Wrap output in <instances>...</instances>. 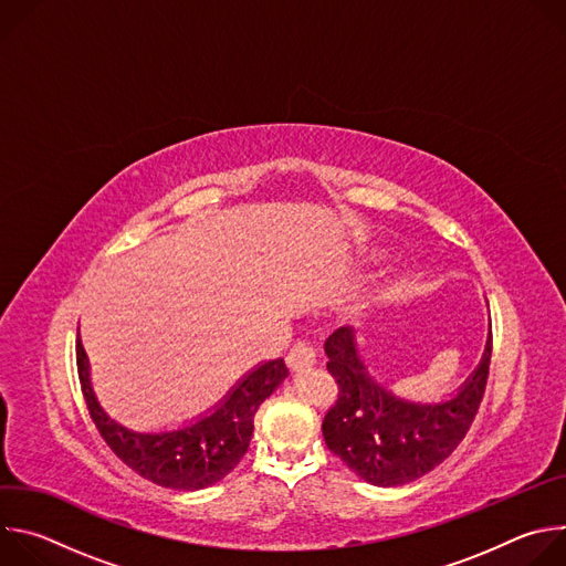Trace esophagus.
<instances>
[{"instance_id":"esophagus-1","label":"esophagus","mask_w":566,"mask_h":566,"mask_svg":"<svg viewBox=\"0 0 566 566\" xmlns=\"http://www.w3.org/2000/svg\"><path fill=\"white\" fill-rule=\"evenodd\" d=\"M315 360H317V356H315L313 345H311V343H304V340L295 343V345L291 347L289 356H286V363H289V367H291L293 371L308 369V367L315 365Z\"/></svg>"}]
</instances>
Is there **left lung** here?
Masks as SVG:
<instances>
[{"mask_svg":"<svg viewBox=\"0 0 566 566\" xmlns=\"http://www.w3.org/2000/svg\"><path fill=\"white\" fill-rule=\"evenodd\" d=\"M491 347L489 325L486 347L472 374L452 394L419 400L398 396L369 371L354 327L334 332L325 354L340 394L322 421L327 448L371 486L391 489L423 476L465 437L486 389Z\"/></svg>","mask_w":566,"mask_h":566,"instance_id":"1","label":"left lung"}]
</instances>
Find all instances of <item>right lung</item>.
Listing matches in <instances>:
<instances>
[{"mask_svg":"<svg viewBox=\"0 0 566 566\" xmlns=\"http://www.w3.org/2000/svg\"><path fill=\"white\" fill-rule=\"evenodd\" d=\"M75 354L80 385L101 437L134 472L172 491H201L221 481L247 454L258 408L289 376L282 358L260 363L203 415L177 428L134 430L101 406L80 336Z\"/></svg>","mask_w":566,"mask_h":566,"instance_id":"add662e5","label":"right lung"}]
</instances>
